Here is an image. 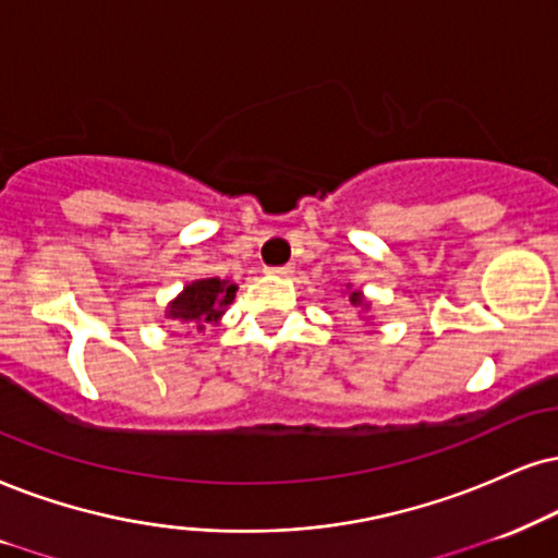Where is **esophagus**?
Segmentation results:
<instances>
[{"instance_id": "obj_1", "label": "esophagus", "mask_w": 558, "mask_h": 558, "mask_svg": "<svg viewBox=\"0 0 558 558\" xmlns=\"http://www.w3.org/2000/svg\"><path fill=\"white\" fill-rule=\"evenodd\" d=\"M268 274H277V277H292L294 266H292V264H287V266H274V268H268Z\"/></svg>"}]
</instances>
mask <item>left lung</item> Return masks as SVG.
Instances as JSON below:
<instances>
[{
	"instance_id": "1",
	"label": "left lung",
	"mask_w": 558,
	"mask_h": 558,
	"mask_svg": "<svg viewBox=\"0 0 558 558\" xmlns=\"http://www.w3.org/2000/svg\"><path fill=\"white\" fill-rule=\"evenodd\" d=\"M349 302H352V305L354 307H360V311H367V300H364V294L360 292V290H352V292H349Z\"/></svg>"
}]
</instances>
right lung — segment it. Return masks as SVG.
I'll list each match as a JSON object with an SVG mask.
<instances>
[{"mask_svg": "<svg viewBox=\"0 0 558 558\" xmlns=\"http://www.w3.org/2000/svg\"><path fill=\"white\" fill-rule=\"evenodd\" d=\"M235 292L238 284H232L230 279H196L183 287V292L170 302L165 315L181 323H196L198 328H204V323H217L222 318L227 305H232V300H235Z\"/></svg>", "mask_w": 558, "mask_h": 558, "instance_id": "1", "label": "right lung"}]
</instances>
